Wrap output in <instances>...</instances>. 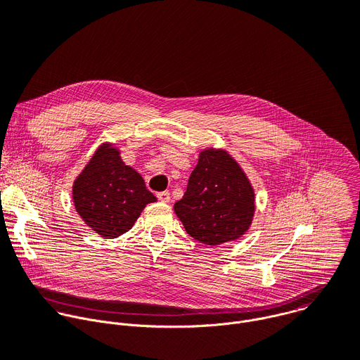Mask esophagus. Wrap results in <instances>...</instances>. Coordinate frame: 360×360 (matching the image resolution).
Instances as JSON below:
<instances>
[{
  "label": "esophagus",
  "mask_w": 360,
  "mask_h": 360,
  "mask_svg": "<svg viewBox=\"0 0 360 360\" xmlns=\"http://www.w3.org/2000/svg\"><path fill=\"white\" fill-rule=\"evenodd\" d=\"M157 196H158V199H160L161 202H169V200H171V193H169L168 191L158 192V193H157Z\"/></svg>",
  "instance_id": "esophagus-1"
}]
</instances>
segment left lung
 Segmentation results:
<instances>
[{"instance_id": "1", "label": "left lung", "mask_w": 360, "mask_h": 360, "mask_svg": "<svg viewBox=\"0 0 360 360\" xmlns=\"http://www.w3.org/2000/svg\"><path fill=\"white\" fill-rule=\"evenodd\" d=\"M174 210L188 235L215 246L235 240L249 229L255 192L229 153L207 149L199 153L186 191Z\"/></svg>"}]
</instances>
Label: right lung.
<instances>
[{
    "mask_svg": "<svg viewBox=\"0 0 360 360\" xmlns=\"http://www.w3.org/2000/svg\"><path fill=\"white\" fill-rule=\"evenodd\" d=\"M75 210L98 235L118 238L128 232L146 203L157 198L142 176L125 165L111 143L101 145L72 186Z\"/></svg>",
    "mask_w": 360,
    "mask_h": 360,
    "instance_id": "1",
    "label": "right lung"
}]
</instances>
